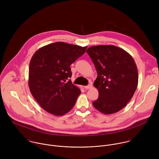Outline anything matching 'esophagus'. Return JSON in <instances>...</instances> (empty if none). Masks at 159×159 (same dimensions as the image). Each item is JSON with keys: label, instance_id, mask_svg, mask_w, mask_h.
<instances>
[{"label": "esophagus", "instance_id": "1", "mask_svg": "<svg viewBox=\"0 0 159 159\" xmlns=\"http://www.w3.org/2000/svg\"><path fill=\"white\" fill-rule=\"evenodd\" d=\"M93 87V85H92V84H89L88 85H87V86H85L84 87V88L85 89H91Z\"/></svg>", "mask_w": 159, "mask_h": 159}]
</instances>
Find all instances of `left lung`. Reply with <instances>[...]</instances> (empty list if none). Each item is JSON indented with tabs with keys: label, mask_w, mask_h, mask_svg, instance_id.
Returning <instances> with one entry per match:
<instances>
[{
	"label": "left lung",
	"mask_w": 159,
	"mask_h": 159,
	"mask_svg": "<svg viewBox=\"0 0 159 159\" xmlns=\"http://www.w3.org/2000/svg\"><path fill=\"white\" fill-rule=\"evenodd\" d=\"M86 52L98 73L94 86L99 97L94 107L105 115L122 109L131 99L139 82L137 66L133 57L114 45L89 47Z\"/></svg>",
	"instance_id": "8db88e82"
}]
</instances>
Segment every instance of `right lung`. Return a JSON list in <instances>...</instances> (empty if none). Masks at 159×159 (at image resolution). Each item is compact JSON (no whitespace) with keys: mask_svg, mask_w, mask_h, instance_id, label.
Here are the masks:
<instances>
[{"mask_svg":"<svg viewBox=\"0 0 159 159\" xmlns=\"http://www.w3.org/2000/svg\"><path fill=\"white\" fill-rule=\"evenodd\" d=\"M87 47L56 42L38 49L29 68L30 92L41 107L55 116H62L74 106L80 89L69 79L70 65L85 53Z\"/></svg>","mask_w":159,"mask_h":159,"instance_id":"1","label":"right lung"}]
</instances>
